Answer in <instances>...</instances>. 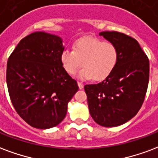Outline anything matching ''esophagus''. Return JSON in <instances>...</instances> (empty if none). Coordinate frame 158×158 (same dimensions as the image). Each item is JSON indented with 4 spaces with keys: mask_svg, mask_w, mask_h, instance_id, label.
<instances>
[{
    "mask_svg": "<svg viewBox=\"0 0 158 158\" xmlns=\"http://www.w3.org/2000/svg\"><path fill=\"white\" fill-rule=\"evenodd\" d=\"M78 85H79V88L80 89H84V85H83V83L78 82Z\"/></svg>",
    "mask_w": 158,
    "mask_h": 158,
    "instance_id": "esophagus-1",
    "label": "esophagus"
}]
</instances>
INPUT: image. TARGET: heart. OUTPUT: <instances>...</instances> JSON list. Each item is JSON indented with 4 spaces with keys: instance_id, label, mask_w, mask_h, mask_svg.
<instances>
[{
    "instance_id": "heart-1",
    "label": "heart",
    "mask_w": 158,
    "mask_h": 158,
    "mask_svg": "<svg viewBox=\"0 0 158 158\" xmlns=\"http://www.w3.org/2000/svg\"><path fill=\"white\" fill-rule=\"evenodd\" d=\"M119 58L117 47L96 37H83L73 44V50L64 49L60 54V62L69 75L79 71L78 78L100 81L107 78L115 69Z\"/></svg>"
}]
</instances>
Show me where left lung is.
<instances>
[{
    "label": "left lung",
    "instance_id": "1",
    "mask_svg": "<svg viewBox=\"0 0 158 158\" xmlns=\"http://www.w3.org/2000/svg\"><path fill=\"white\" fill-rule=\"evenodd\" d=\"M117 47L119 58L115 69L102 82L86 85L89 114L100 126H121L141 109L149 82V60L137 41L118 31H101Z\"/></svg>",
    "mask_w": 158,
    "mask_h": 158
}]
</instances>
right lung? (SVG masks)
<instances>
[{"label": "right lung", "mask_w": 158, "mask_h": 158, "mask_svg": "<svg viewBox=\"0 0 158 158\" xmlns=\"http://www.w3.org/2000/svg\"><path fill=\"white\" fill-rule=\"evenodd\" d=\"M63 39L35 31L17 44L7 61L6 84L17 114L31 127L49 129L67 114L68 103L79 89L60 62Z\"/></svg>", "instance_id": "right-lung-1"}]
</instances>
